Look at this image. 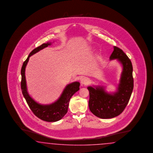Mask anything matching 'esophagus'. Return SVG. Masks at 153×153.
Masks as SVG:
<instances>
[{
	"instance_id": "34e87169",
	"label": "esophagus",
	"mask_w": 153,
	"mask_h": 153,
	"mask_svg": "<svg viewBox=\"0 0 153 153\" xmlns=\"http://www.w3.org/2000/svg\"><path fill=\"white\" fill-rule=\"evenodd\" d=\"M88 82H89V79L87 77H83L81 80V83L82 85H86L88 84Z\"/></svg>"
}]
</instances>
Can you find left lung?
Here are the masks:
<instances>
[{
	"instance_id": "left-lung-1",
	"label": "left lung",
	"mask_w": 153,
	"mask_h": 153,
	"mask_svg": "<svg viewBox=\"0 0 153 153\" xmlns=\"http://www.w3.org/2000/svg\"><path fill=\"white\" fill-rule=\"evenodd\" d=\"M110 59H117L123 65L117 92L111 95L102 88H88L89 109L95 116L103 119L112 118L122 113L128 103L134 88L133 67L129 58L121 49L114 46Z\"/></svg>"
}]
</instances>
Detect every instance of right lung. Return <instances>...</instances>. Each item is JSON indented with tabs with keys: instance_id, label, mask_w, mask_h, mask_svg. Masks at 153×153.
Instances as JSON below:
<instances>
[{
	"instance_id": "obj_1",
	"label": "right lung",
	"mask_w": 153,
	"mask_h": 153,
	"mask_svg": "<svg viewBox=\"0 0 153 153\" xmlns=\"http://www.w3.org/2000/svg\"><path fill=\"white\" fill-rule=\"evenodd\" d=\"M51 44L50 42H47L46 44H42L40 46L36 48L30 53L27 59L23 62L21 71V88L23 97L26 99L28 107H30V109L32 111L35 116L44 121L56 122L61 120L67 113L70 99L74 93L79 91L80 83L79 82H74L73 83H70L66 86L62 95L60 96V98L56 102L50 105H43L35 102L28 95L27 91L26 82L25 75V68L30 56Z\"/></svg>"
}]
</instances>
